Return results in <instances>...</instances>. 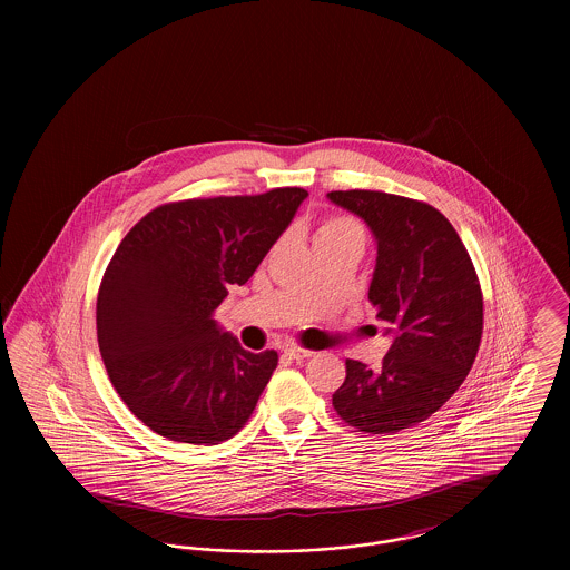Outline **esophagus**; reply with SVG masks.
I'll return each instance as SVG.
<instances>
[{
  "label": "esophagus",
  "mask_w": 570,
  "mask_h": 570,
  "mask_svg": "<svg viewBox=\"0 0 570 570\" xmlns=\"http://www.w3.org/2000/svg\"><path fill=\"white\" fill-rule=\"evenodd\" d=\"M284 353L288 354L291 358H297V361H301V358L312 356L314 351H307V348H301V346H295V344H288V346L284 348Z\"/></svg>",
  "instance_id": "34e87169"
}]
</instances>
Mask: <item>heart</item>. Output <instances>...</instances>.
Segmentation results:
<instances>
[{
  "mask_svg": "<svg viewBox=\"0 0 570 570\" xmlns=\"http://www.w3.org/2000/svg\"><path fill=\"white\" fill-rule=\"evenodd\" d=\"M348 237L363 239L361 224L354 217L335 214V216L325 217L321 222V226L314 235V244H326V242H337V239H348Z\"/></svg>",
  "mask_w": 570,
  "mask_h": 570,
  "instance_id": "heart-1",
  "label": "heart"
}]
</instances>
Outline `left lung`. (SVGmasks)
<instances>
[{
  "instance_id": "1",
  "label": "left lung",
  "mask_w": 570,
  "mask_h": 570,
  "mask_svg": "<svg viewBox=\"0 0 570 570\" xmlns=\"http://www.w3.org/2000/svg\"><path fill=\"white\" fill-rule=\"evenodd\" d=\"M328 198L363 217L379 242L370 303L393 331L379 370L346 361L333 407L358 432L397 434L444 406L472 370L483 335L479 275L458 230L432 205L376 190Z\"/></svg>"
}]
</instances>
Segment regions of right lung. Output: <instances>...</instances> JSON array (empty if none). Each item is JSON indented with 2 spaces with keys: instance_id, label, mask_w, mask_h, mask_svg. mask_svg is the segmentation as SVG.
I'll use <instances>...</instances> for the list:
<instances>
[{
  "instance_id": "right-lung-1",
  "label": "right lung",
  "mask_w": 570,
  "mask_h": 570,
  "mask_svg": "<svg viewBox=\"0 0 570 570\" xmlns=\"http://www.w3.org/2000/svg\"><path fill=\"white\" fill-rule=\"evenodd\" d=\"M307 191L166 203L140 217L102 275L96 326L110 384L168 440L217 444L252 416L277 353H249L214 321L244 286Z\"/></svg>"
}]
</instances>
